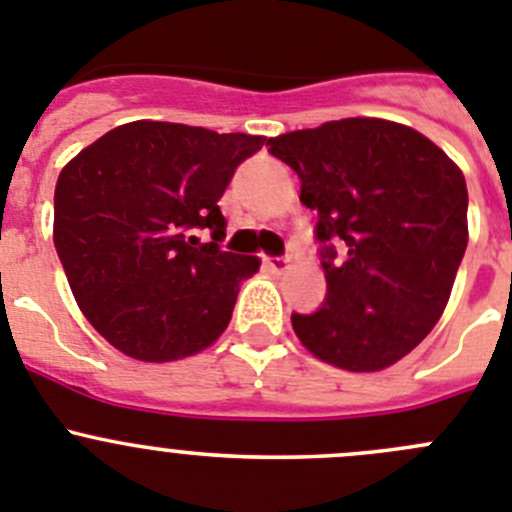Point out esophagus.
<instances>
[{
  "label": "esophagus",
  "mask_w": 512,
  "mask_h": 512,
  "mask_svg": "<svg viewBox=\"0 0 512 512\" xmlns=\"http://www.w3.org/2000/svg\"><path fill=\"white\" fill-rule=\"evenodd\" d=\"M262 265H265L270 273H278V275L288 270V260H285V257H265V260H262Z\"/></svg>",
  "instance_id": "1"
}]
</instances>
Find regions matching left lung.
<instances>
[{"label": "left lung", "instance_id": "obj_1", "mask_svg": "<svg viewBox=\"0 0 512 512\" xmlns=\"http://www.w3.org/2000/svg\"><path fill=\"white\" fill-rule=\"evenodd\" d=\"M267 145L319 216L326 298L293 313V331L342 370L395 365L441 319L467 250L462 170L421 132L385 119H339Z\"/></svg>", "mask_w": 512, "mask_h": 512}]
</instances>
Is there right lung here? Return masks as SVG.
Returning <instances> with one entry per match:
<instances>
[{
	"mask_svg": "<svg viewBox=\"0 0 512 512\" xmlns=\"http://www.w3.org/2000/svg\"><path fill=\"white\" fill-rule=\"evenodd\" d=\"M265 137L130 122L89 145L55 183L53 242L78 308L142 362L201 352L232 319L260 260L219 247V199ZM199 233H209L201 243Z\"/></svg>",
	"mask_w": 512,
	"mask_h": 512,
	"instance_id": "1",
	"label": "right lung"
}]
</instances>
